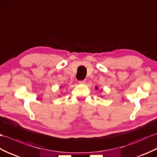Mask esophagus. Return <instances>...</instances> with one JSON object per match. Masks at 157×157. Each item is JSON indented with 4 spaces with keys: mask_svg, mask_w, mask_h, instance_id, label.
Returning a JSON list of instances; mask_svg holds the SVG:
<instances>
[{
    "mask_svg": "<svg viewBox=\"0 0 157 157\" xmlns=\"http://www.w3.org/2000/svg\"><path fill=\"white\" fill-rule=\"evenodd\" d=\"M79 84H85V83H86V79H83V80H79Z\"/></svg>",
    "mask_w": 157,
    "mask_h": 157,
    "instance_id": "34e87169",
    "label": "esophagus"
}]
</instances>
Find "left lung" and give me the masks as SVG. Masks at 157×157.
<instances>
[{
    "instance_id": "1",
    "label": "left lung",
    "mask_w": 157,
    "mask_h": 157,
    "mask_svg": "<svg viewBox=\"0 0 157 157\" xmlns=\"http://www.w3.org/2000/svg\"><path fill=\"white\" fill-rule=\"evenodd\" d=\"M96 89H97V88H96Z\"/></svg>"
}]
</instances>
